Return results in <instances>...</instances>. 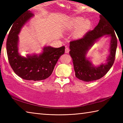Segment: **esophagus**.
Returning <instances> with one entry per match:
<instances>
[{
    "label": "esophagus",
    "mask_w": 123,
    "mask_h": 123,
    "mask_svg": "<svg viewBox=\"0 0 123 123\" xmlns=\"http://www.w3.org/2000/svg\"><path fill=\"white\" fill-rule=\"evenodd\" d=\"M69 48L68 47H66V49H65V53H68L69 52Z\"/></svg>",
    "instance_id": "1"
}]
</instances>
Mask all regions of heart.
Listing matches in <instances>:
<instances>
[{"label": "heart", "mask_w": 123, "mask_h": 123, "mask_svg": "<svg viewBox=\"0 0 123 123\" xmlns=\"http://www.w3.org/2000/svg\"><path fill=\"white\" fill-rule=\"evenodd\" d=\"M91 26V22L88 19L84 20L81 17H76L73 19L69 24V29H75L77 28L74 32V36L76 38H80L87 31Z\"/></svg>", "instance_id": "heart-1"}]
</instances>
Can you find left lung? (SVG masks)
Wrapping results in <instances>:
<instances>
[{
	"label": "left lung",
	"instance_id": "obj_1",
	"mask_svg": "<svg viewBox=\"0 0 123 123\" xmlns=\"http://www.w3.org/2000/svg\"><path fill=\"white\" fill-rule=\"evenodd\" d=\"M100 17L98 24L93 30L87 32L82 38L70 42L69 54L73 59L75 76L84 81H93L101 78L109 71L115 60L117 39L114 30L106 18L102 16ZM105 34L111 37L110 55L106 63L96 68L86 59V55L96 39Z\"/></svg>",
	"mask_w": 123,
	"mask_h": 123
}]
</instances>
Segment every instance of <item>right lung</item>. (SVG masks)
<instances>
[{
    "instance_id": "obj_1",
    "label": "right lung",
    "mask_w": 123,
    "mask_h": 123,
    "mask_svg": "<svg viewBox=\"0 0 123 123\" xmlns=\"http://www.w3.org/2000/svg\"><path fill=\"white\" fill-rule=\"evenodd\" d=\"M34 16L26 11L15 20L12 25L6 41V51L9 63L14 72L26 80H45L51 75L59 58L65 51V47L58 48L45 47L39 56L23 57L18 52V36L25 23Z\"/></svg>"
}]
</instances>
